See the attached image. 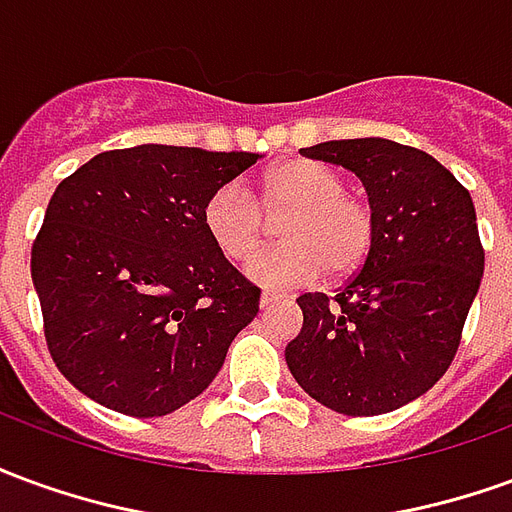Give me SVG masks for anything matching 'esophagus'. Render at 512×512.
I'll use <instances>...</instances> for the list:
<instances>
[{
  "label": "esophagus",
  "instance_id": "esophagus-1",
  "mask_svg": "<svg viewBox=\"0 0 512 512\" xmlns=\"http://www.w3.org/2000/svg\"><path fill=\"white\" fill-rule=\"evenodd\" d=\"M288 299L285 293H277V290H266L263 296H260V307H271V304H277V301Z\"/></svg>",
  "mask_w": 512,
  "mask_h": 512
}]
</instances>
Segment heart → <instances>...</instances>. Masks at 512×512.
<instances>
[{
	"label": "heart",
	"instance_id": "obj_1",
	"mask_svg": "<svg viewBox=\"0 0 512 512\" xmlns=\"http://www.w3.org/2000/svg\"><path fill=\"white\" fill-rule=\"evenodd\" d=\"M261 205L257 206L256 202ZM266 213L290 211L279 224L277 249L257 255L246 277L263 288L307 285L326 274H354L376 244L373 202L345 191L334 169L310 158H290L263 175L257 200L241 183H222L202 205V227L213 246L233 263L255 255L266 235Z\"/></svg>",
	"mask_w": 512,
	"mask_h": 512
}]
</instances>
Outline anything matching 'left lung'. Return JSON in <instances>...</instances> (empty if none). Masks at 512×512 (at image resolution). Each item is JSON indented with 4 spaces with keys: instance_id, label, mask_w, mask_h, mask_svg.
I'll list each match as a JSON object with an SVG mask.
<instances>
[{
    "instance_id": "8db88e82",
    "label": "left lung",
    "mask_w": 512,
    "mask_h": 512,
    "mask_svg": "<svg viewBox=\"0 0 512 512\" xmlns=\"http://www.w3.org/2000/svg\"><path fill=\"white\" fill-rule=\"evenodd\" d=\"M301 153L362 178L376 244L337 296L296 299L304 326L285 351L290 373L348 417L395 411L458 354L485 266L474 202L436 158L392 139H334Z\"/></svg>"
}]
</instances>
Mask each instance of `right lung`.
<instances>
[{
    "instance_id": "add662e5",
    "label": "right lung",
    "mask_w": 512,
    "mask_h": 512,
    "mask_svg": "<svg viewBox=\"0 0 512 512\" xmlns=\"http://www.w3.org/2000/svg\"><path fill=\"white\" fill-rule=\"evenodd\" d=\"M257 153L139 145L90 158L51 194L32 244L43 337L62 376L128 417L202 395L260 288L227 263L202 205Z\"/></svg>"
}]
</instances>
